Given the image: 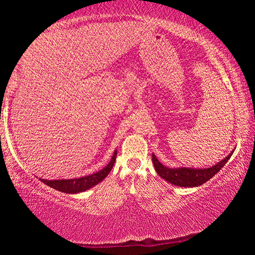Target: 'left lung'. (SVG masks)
I'll list each match as a JSON object with an SVG mask.
<instances>
[{"label":"left lung","instance_id":"left-lung-1","mask_svg":"<svg viewBox=\"0 0 255 255\" xmlns=\"http://www.w3.org/2000/svg\"><path fill=\"white\" fill-rule=\"evenodd\" d=\"M233 152L227 155L226 158H224L223 161L216 164L214 166H210L209 169H187V167H180V169H169V167L164 166L163 164L159 163L158 159L155 157L153 154L152 159L155 167V171L157 172V174L166 180L167 182H170L174 185H179V187H199V185L204 184L209 179L217 173V172L225 165V163L230 159L232 156Z\"/></svg>","mask_w":255,"mask_h":255}]
</instances>
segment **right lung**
I'll return each mask as SVG.
<instances>
[{
  "mask_svg": "<svg viewBox=\"0 0 255 255\" xmlns=\"http://www.w3.org/2000/svg\"><path fill=\"white\" fill-rule=\"evenodd\" d=\"M116 157H117V152H115L114 156H112L110 163L102 169L101 171L97 172V173H93L91 175H86L83 178H77V179H70V180H45V179H39L41 182L45 184L49 185L50 188L58 190V191L65 192V193H77L85 191V190H89L90 188L94 187V185L98 184L99 182L106 178V176L109 174L111 171L112 166L116 162Z\"/></svg>",
  "mask_w": 255,
  "mask_h": 255,
  "instance_id": "add662e5",
  "label": "right lung"
}]
</instances>
